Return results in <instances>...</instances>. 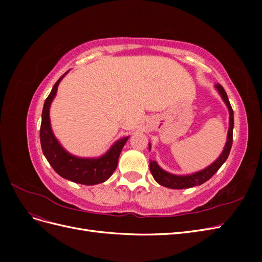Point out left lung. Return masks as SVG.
Instances as JSON below:
<instances>
[{
    "label": "left lung",
    "instance_id": "left-lung-1",
    "mask_svg": "<svg viewBox=\"0 0 262 262\" xmlns=\"http://www.w3.org/2000/svg\"><path fill=\"white\" fill-rule=\"evenodd\" d=\"M215 90L217 91L220 96L225 102V105L228 109V114H229V126L227 131V140L221 155L211 165H209L208 167H205L204 169H201L199 171L188 173V175H175V173L164 170L161 166L157 164V162L149 161V170L152 172V175L157 184H160L169 189H186V188H191L194 186H200L204 184L205 181H208L227 160L229 152H231L232 144H233L234 113H233L231 104H229V100L227 98V94L224 91L223 87H222L220 84H216ZM148 149H150V143H148Z\"/></svg>",
    "mask_w": 262,
    "mask_h": 262
}]
</instances>
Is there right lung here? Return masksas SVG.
Instances as JSON below:
<instances>
[{
	"label": "right lung",
	"mask_w": 262,
	"mask_h": 262,
	"mask_svg": "<svg viewBox=\"0 0 262 262\" xmlns=\"http://www.w3.org/2000/svg\"><path fill=\"white\" fill-rule=\"evenodd\" d=\"M67 73L54 84L45 101L40 126L41 148L47 161L62 178L86 186L97 185L109 179L116 170L119 156L129 137L116 141L107 152L99 157H78L69 153L61 145L51 129L50 106L57 95L58 86Z\"/></svg>",
	"instance_id": "1"
}]
</instances>
